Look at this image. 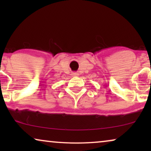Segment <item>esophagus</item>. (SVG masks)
I'll use <instances>...</instances> for the list:
<instances>
[{"mask_svg": "<svg viewBox=\"0 0 151 151\" xmlns=\"http://www.w3.org/2000/svg\"><path fill=\"white\" fill-rule=\"evenodd\" d=\"M72 76H79V73H77V72H73V73H71Z\"/></svg>", "mask_w": 151, "mask_h": 151, "instance_id": "1", "label": "esophagus"}]
</instances>
